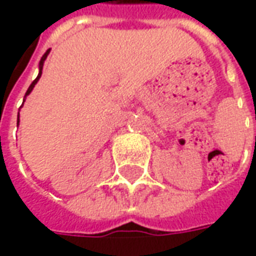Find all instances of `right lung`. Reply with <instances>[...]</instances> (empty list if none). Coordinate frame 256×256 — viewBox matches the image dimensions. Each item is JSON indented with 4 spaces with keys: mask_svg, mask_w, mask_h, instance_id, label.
<instances>
[{
    "mask_svg": "<svg viewBox=\"0 0 256 256\" xmlns=\"http://www.w3.org/2000/svg\"><path fill=\"white\" fill-rule=\"evenodd\" d=\"M49 52H50V50H46V53H45V54H44V56H42L41 62H40V74H38V76H36V78L34 79V80H32V84H30V88H28V90H27V92H26V96H28V94H30V93H31V90L34 89V86H36V82H38V79L41 78L42 67H44V62H45V60H46V58H48V54H49ZM18 123H19V120H18Z\"/></svg>",
    "mask_w": 256,
    "mask_h": 256,
    "instance_id": "right-lung-1",
    "label": "right lung"
}]
</instances>
